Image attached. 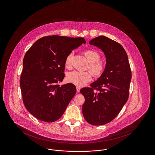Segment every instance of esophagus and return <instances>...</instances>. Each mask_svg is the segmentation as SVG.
I'll list each match as a JSON object with an SVG mask.
<instances>
[{"mask_svg": "<svg viewBox=\"0 0 155 155\" xmlns=\"http://www.w3.org/2000/svg\"><path fill=\"white\" fill-rule=\"evenodd\" d=\"M80 89H81L80 87H78V86L76 87V91H77V92H80Z\"/></svg>", "mask_w": 155, "mask_h": 155, "instance_id": "34e87169", "label": "esophagus"}]
</instances>
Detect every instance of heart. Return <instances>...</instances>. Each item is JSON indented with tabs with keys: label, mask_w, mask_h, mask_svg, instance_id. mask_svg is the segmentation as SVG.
<instances>
[{
	"label": "heart",
	"mask_w": 155,
	"mask_h": 155,
	"mask_svg": "<svg viewBox=\"0 0 155 155\" xmlns=\"http://www.w3.org/2000/svg\"><path fill=\"white\" fill-rule=\"evenodd\" d=\"M83 54L87 61L89 63L88 69L94 77H99L103 74L106 64L101 61V54L99 52L94 49H87L83 52ZM72 53H70L66 58L65 66L69 67L71 64ZM89 72L73 71L69 72L66 76V80L68 82L71 83L78 86H82L86 83L92 79V74Z\"/></svg>",
	"instance_id": "obj_1"
}]
</instances>
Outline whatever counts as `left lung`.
I'll list each match as a JSON object with an SVG mask.
<instances>
[{"label":"left lung","instance_id":"8db88e82","mask_svg":"<svg viewBox=\"0 0 155 155\" xmlns=\"http://www.w3.org/2000/svg\"><path fill=\"white\" fill-rule=\"evenodd\" d=\"M89 43L104 52L106 64L101 77L90 87L80 91L85 99L82 113L89 124L103 125L113 120L126 103L132 72L127 53L120 43L104 36Z\"/></svg>","mask_w":155,"mask_h":155}]
</instances>
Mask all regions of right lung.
<instances>
[{
	"mask_svg": "<svg viewBox=\"0 0 155 155\" xmlns=\"http://www.w3.org/2000/svg\"><path fill=\"white\" fill-rule=\"evenodd\" d=\"M82 43H86L83 38L48 36L35 41L26 53L20 80L23 102L38 119L56 121L76 94L72 83H59L64 77L66 57Z\"/></svg>",
	"mask_w": 155,
	"mask_h": 155,
	"instance_id": "1",
	"label": "right lung"
}]
</instances>
